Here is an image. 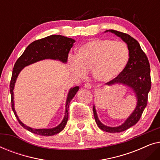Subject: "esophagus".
<instances>
[{
    "label": "esophagus",
    "mask_w": 160,
    "mask_h": 160,
    "mask_svg": "<svg viewBox=\"0 0 160 160\" xmlns=\"http://www.w3.org/2000/svg\"><path fill=\"white\" fill-rule=\"evenodd\" d=\"M84 88L90 89L92 88V85L91 84H89V83H87V84H84Z\"/></svg>",
    "instance_id": "esophagus-1"
}]
</instances>
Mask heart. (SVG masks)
Segmentation results:
<instances>
[{
  "instance_id": "b5f03b06",
  "label": "heart",
  "mask_w": 160,
  "mask_h": 160,
  "mask_svg": "<svg viewBox=\"0 0 160 160\" xmlns=\"http://www.w3.org/2000/svg\"><path fill=\"white\" fill-rule=\"evenodd\" d=\"M130 60V50L126 43L110 39H95L78 48L76 58L69 60L74 75L84 78L90 71L95 80L110 82L119 77Z\"/></svg>"
}]
</instances>
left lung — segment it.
Listing matches in <instances>:
<instances>
[{"instance_id": "left-lung-1", "label": "left lung", "mask_w": 160, "mask_h": 160, "mask_svg": "<svg viewBox=\"0 0 160 160\" xmlns=\"http://www.w3.org/2000/svg\"><path fill=\"white\" fill-rule=\"evenodd\" d=\"M122 38L125 42L130 50V60L126 68L121 75L112 82L106 84L112 86L114 84H122L130 87L137 99L136 106L130 116L121 125L108 127L105 125L98 119L95 105L93 106L94 117L100 130L108 132H121L135 125L139 121L148 101V94L151 89L150 65L148 60L141 48L139 43L130 35L117 31L114 30H106Z\"/></svg>"}]
</instances>
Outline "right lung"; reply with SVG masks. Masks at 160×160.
Masks as SVG:
<instances>
[{
  "instance_id": "obj_1",
  "label": "right lung",
  "mask_w": 160,
  "mask_h": 160,
  "mask_svg": "<svg viewBox=\"0 0 160 160\" xmlns=\"http://www.w3.org/2000/svg\"><path fill=\"white\" fill-rule=\"evenodd\" d=\"M75 40L73 38H68L60 35H52L46 37L40 40L35 41L30 43L26 48L23 54L19 58L15 63L12 71V79L10 82V92L12 97V108L14 111L15 117L18 120L19 123L22 127L31 132L34 134L40 135L42 136H51L60 132L66 125L68 119V108L70 102L73 99L74 96L79 89V87H74L69 89L68 93L66 102H65V116L61 123L55 128L49 129H34L30 128L20 121L18 116L14 108V89L16 83L17 78L19 73L24 68L28 65L33 64L38 61L51 59V60H59L62 63H66L68 58L70 49L73 47Z\"/></svg>"
}]
</instances>
